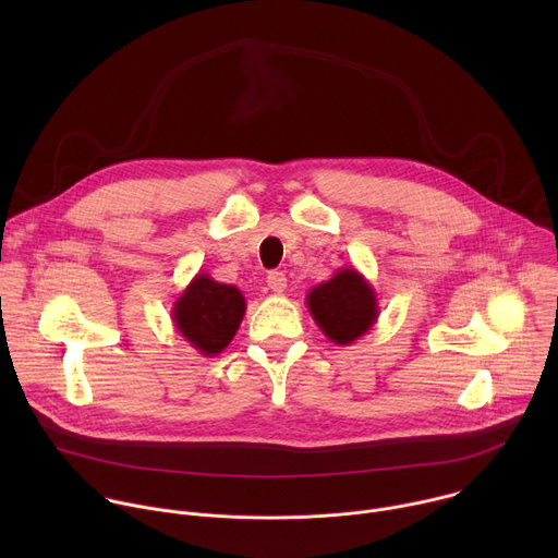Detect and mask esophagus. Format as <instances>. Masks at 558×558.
Instances as JSON below:
<instances>
[{"mask_svg": "<svg viewBox=\"0 0 558 558\" xmlns=\"http://www.w3.org/2000/svg\"><path fill=\"white\" fill-rule=\"evenodd\" d=\"M267 284H269V289H271V291L282 293V291L287 289V278H284V274H282V271H271V274L267 276Z\"/></svg>", "mask_w": 558, "mask_h": 558, "instance_id": "obj_1", "label": "esophagus"}]
</instances>
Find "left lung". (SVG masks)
<instances>
[{
	"label": "left lung",
	"instance_id": "left-lung-1",
	"mask_svg": "<svg viewBox=\"0 0 558 558\" xmlns=\"http://www.w3.org/2000/svg\"><path fill=\"white\" fill-rule=\"evenodd\" d=\"M306 306L313 323L338 347L366 336L379 317L377 293L355 267H342L331 280L315 284Z\"/></svg>",
	"mask_w": 558,
	"mask_h": 558
}]
</instances>
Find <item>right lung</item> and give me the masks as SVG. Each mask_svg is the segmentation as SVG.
I'll list each match as a JSON object with an SVG mask.
<instances>
[{
  "label": "right lung",
  "instance_id": "right-lung-1",
  "mask_svg": "<svg viewBox=\"0 0 558 558\" xmlns=\"http://www.w3.org/2000/svg\"><path fill=\"white\" fill-rule=\"evenodd\" d=\"M247 311L243 291L216 282L209 274H196L174 300L172 323L177 331L205 357L222 353L233 340Z\"/></svg>",
  "mask_w": 558,
  "mask_h": 558
}]
</instances>
